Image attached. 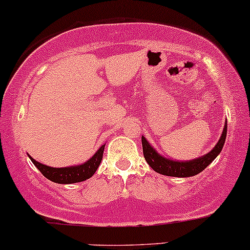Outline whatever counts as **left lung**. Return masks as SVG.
I'll return each mask as SVG.
<instances>
[{
    "instance_id": "left-lung-1",
    "label": "left lung",
    "mask_w": 250,
    "mask_h": 250,
    "mask_svg": "<svg viewBox=\"0 0 250 250\" xmlns=\"http://www.w3.org/2000/svg\"><path fill=\"white\" fill-rule=\"evenodd\" d=\"M227 134V122L225 125L224 131L216 143V146L213 148L208 154L200 158H195L193 161L188 162H176L171 159L162 157L161 155L155 151V149L150 146V143L146 138L142 137V146H143V155L146 161L148 162L150 167L154 169L156 172L165 174L170 177H191L195 176L203 170H205L209 164L214 161L216 156L221 152L222 146H224L225 141H226Z\"/></svg>"
}]
</instances>
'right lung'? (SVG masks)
Returning a JSON list of instances; mask_svg holds the SVG:
<instances>
[{
	"instance_id": "add662e5",
	"label": "right lung",
	"mask_w": 250,
	"mask_h": 250,
	"mask_svg": "<svg viewBox=\"0 0 250 250\" xmlns=\"http://www.w3.org/2000/svg\"><path fill=\"white\" fill-rule=\"evenodd\" d=\"M104 144L100 146V149L95 152L91 159L86 162V163L77 165V167H51L47 165H44L39 162L35 161L34 158L30 157L35 167L41 171L44 177L50 179L51 182L58 183V184H73V183L83 182V180L91 178L95 171L98 170L99 165L101 163L102 156H104Z\"/></svg>"
}]
</instances>
